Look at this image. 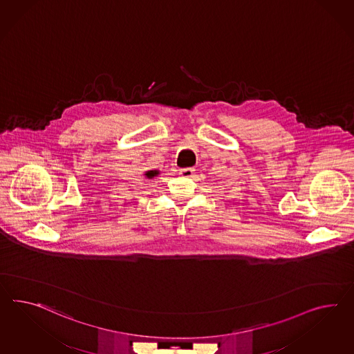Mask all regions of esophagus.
I'll list each match as a JSON object with an SVG mask.
<instances>
[{"instance_id":"1","label":"esophagus","mask_w":354,"mask_h":354,"mask_svg":"<svg viewBox=\"0 0 354 354\" xmlns=\"http://www.w3.org/2000/svg\"><path fill=\"white\" fill-rule=\"evenodd\" d=\"M194 168H183V169H180V174H181L182 177H191L192 174H194Z\"/></svg>"}]
</instances>
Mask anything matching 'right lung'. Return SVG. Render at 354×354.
<instances>
[{
    "mask_svg": "<svg viewBox=\"0 0 354 354\" xmlns=\"http://www.w3.org/2000/svg\"><path fill=\"white\" fill-rule=\"evenodd\" d=\"M159 173L160 172H159L158 169H151V171H147V172H145V177L147 180H151V178L156 177Z\"/></svg>",
    "mask_w": 354,
    "mask_h": 354,
    "instance_id": "obj_1",
    "label": "right lung"
}]
</instances>
